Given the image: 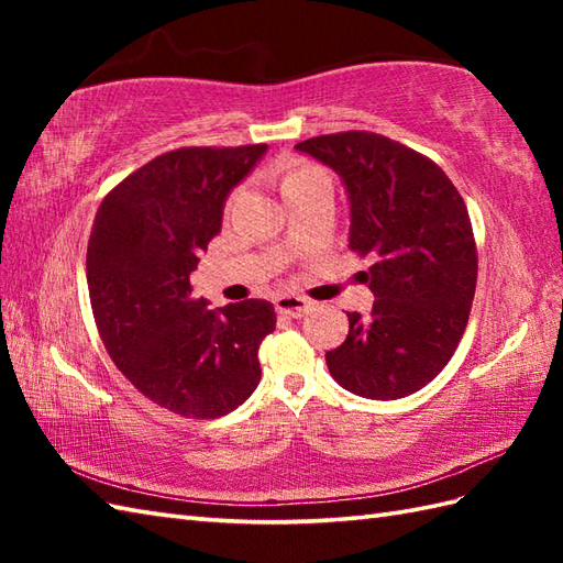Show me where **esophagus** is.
<instances>
[{"label":"esophagus","instance_id":"34e87169","mask_svg":"<svg viewBox=\"0 0 563 563\" xmlns=\"http://www.w3.org/2000/svg\"><path fill=\"white\" fill-rule=\"evenodd\" d=\"M309 307H312V302H309L307 297H300V295L285 292V295L275 297V309H278V312L285 314V317H305Z\"/></svg>","mask_w":563,"mask_h":563}]
</instances>
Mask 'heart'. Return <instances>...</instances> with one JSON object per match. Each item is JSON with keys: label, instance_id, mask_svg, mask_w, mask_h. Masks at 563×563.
<instances>
[{"label": "heart", "instance_id": "1", "mask_svg": "<svg viewBox=\"0 0 563 563\" xmlns=\"http://www.w3.org/2000/svg\"><path fill=\"white\" fill-rule=\"evenodd\" d=\"M314 181H329V174L321 169L319 164L312 162H292L288 169L283 172L280 178V190H283V198L290 194V190L307 186V184H314Z\"/></svg>", "mask_w": 563, "mask_h": 563}]
</instances>
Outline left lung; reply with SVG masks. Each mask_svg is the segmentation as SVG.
<instances>
[{
    "instance_id": "1",
    "label": "left lung",
    "mask_w": 563,
    "mask_h": 563,
    "mask_svg": "<svg viewBox=\"0 0 563 563\" xmlns=\"http://www.w3.org/2000/svg\"><path fill=\"white\" fill-rule=\"evenodd\" d=\"M295 150L339 172L351 198L349 249L375 256L363 273L373 314L349 312L329 373L357 397H409L450 363L472 312L479 258L460 190L426 154L367 130Z\"/></svg>"
}]
</instances>
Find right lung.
<instances>
[{
  "instance_id": "obj_1",
  "label": "right lung",
  "mask_w": 563,
  "mask_h": 563,
  "mask_svg": "<svg viewBox=\"0 0 563 563\" xmlns=\"http://www.w3.org/2000/svg\"><path fill=\"white\" fill-rule=\"evenodd\" d=\"M268 145L178 147L106 194L87 246L93 321L115 367L162 409L218 418L261 379L258 345L275 329L266 300L212 312L190 273L220 232L230 190Z\"/></svg>"
}]
</instances>
